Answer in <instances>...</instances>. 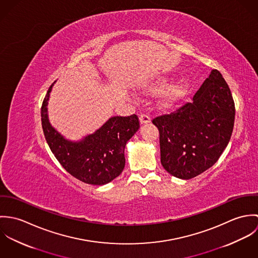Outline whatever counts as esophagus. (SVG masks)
<instances>
[{
    "label": "esophagus",
    "mask_w": 258,
    "mask_h": 258,
    "mask_svg": "<svg viewBox=\"0 0 258 258\" xmlns=\"http://www.w3.org/2000/svg\"><path fill=\"white\" fill-rule=\"evenodd\" d=\"M139 120H140L141 124H148L151 122V118L147 114H141L139 117Z\"/></svg>",
    "instance_id": "1"
}]
</instances>
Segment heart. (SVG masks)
Segmentation results:
<instances>
[{"mask_svg":"<svg viewBox=\"0 0 258 258\" xmlns=\"http://www.w3.org/2000/svg\"><path fill=\"white\" fill-rule=\"evenodd\" d=\"M170 82L168 77H160L148 85L150 91H160L164 89ZM188 90V83L186 81H178L170 85L162 95L161 103L163 106H170L175 102L179 101Z\"/></svg>","mask_w":258,"mask_h":258,"instance_id":"b5f03b06","label":"heart"}]
</instances>
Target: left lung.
<instances>
[{
  "label": "left lung",
  "mask_w": 258,
  "mask_h": 258,
  "mask_svg": "<svg viewBox=\"0 0 258 258\" xmlns=\"http://www.w3.org/2000/svg\"><path fill=\"white\" fill-rule=\"evenodd\" d=\"M234 115L230 89L221 73L213 70L191 103L152 121L160 133L164 169L183 180L210 169L230 140Z\"/></svg>",
  "instance_id": "1"
}]
</instances>
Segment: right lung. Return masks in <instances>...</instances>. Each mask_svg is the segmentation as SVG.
Segmentation results:
<instances>
[{
  "label": "right lung",
  "mask_w": 258,
  "mask_h": 258,
  "mask_svg": "<svg viewBox=\"0 0 258 258\" xmlns=\"http://www.w3.org/2000/svg\"><path fill=\"white\" fill-rule=\"evenodd\" d=\"M53 84L47 90L40 112L43 134L51 152L60 165L79 181L96 185L108 184L125 167L124 149L140 127L139 118L135 114L114 116L80 141L68 140L52 127L48 119L47 104Z\"/></svg>",
  "instance_id": "obj_1"
}]
</instances>
